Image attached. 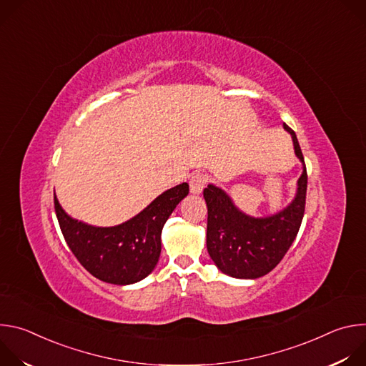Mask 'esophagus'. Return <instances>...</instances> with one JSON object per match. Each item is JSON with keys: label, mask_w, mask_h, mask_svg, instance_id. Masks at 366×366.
Listing matches in <instances>:
<instances>
[{"label": "esophagus", "mask_w": 366, "mask_h": 366, "mask_svg": "<svg viewBox=\"0 0 366 366\" xmlns=\"http://www.w3.org/2000/svg\"><path fill=\"white\" fill-rule=\"evenodd\" d=\"M205 181L207 179H205V177L202 174L192 175L191 179H189V191H191V194H194V195L201 194L204 187H205Z\"/></svg>", "instance_id": "esophagus-1"}]
</instances>
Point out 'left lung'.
<instances>
[{
  "label": "left lung",
  "mask_w": 366,
  "mask_h": 366,
  "mask_svg": "<svg viewBox=\"0 0 366 366\" xmlns=\"http://www.w3.org/2000/svg\"><path fill=\"white\" fill-rule=\"evenodd\" d=\"M291 134L295 156L302 164L294 199L281 212L253 217L234 205L230 195L208 184L204 189L207 202V250L216 267L226 275L239 280H256L271 272L292 244L305 208L307 169L295 133Z\"/></svg>",
  "instance_id": "left-lung-1"
}]
</instances>
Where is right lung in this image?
Masks as SVG:
<instances>
[{
	"mask_svg": "<svg viewBox=\"0 0 366 366\" xmlns=\"http://www.w3.org/2000/svg\"><path fill=\"white\" fill-rule=\"evenodd\" d=\"M188 191L187 182L167 189L139 214L112 227L72 219L56 195L55 212L69 249L91 275L109 284L130 285L152 274L158 264L164 224Z\"/></svg>",
	"mask_w": 366,
	"mask_h": 366,
	"instance_id": "right-lung-1",
	"label": "right lung"
}]
</instances>
